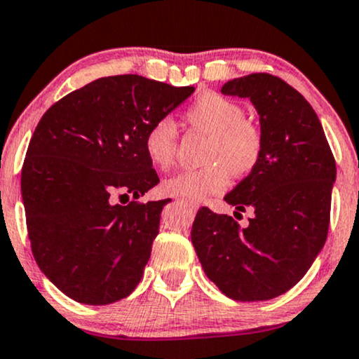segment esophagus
Returning a JSON list of instances; mask_svg holds the SVG:
<instances>
[{
    "label": "esophagus",
    "instance_id": "1",
    "mask_svg": "<svg viewBox=\"0 0 359 359\" xmlns=\"http://www.w3.org/2000/svg\"><path fill=\"white\" fill-rule=\"evenodd\" d=\"M185 205L189 207V209L192 210V212H197V209H198V205L197 204H194V202H185Z\"/></svg>",
    "mask_w": 359,
    "mask_h": 359
}]
</instances>
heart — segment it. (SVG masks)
<instances>
[{"label": "heart", "mask_w": 359, "mask_h": 359, "mask_svg": "<svg viewBox=\"0 0 359 359\" xmlns=\"http://www.w3.org/2000/svg\"><path fill=\"white\" fill-rule=\"evenodd\" d=\"M187 122L209 135L197 170H184L162 182L165 196L202 201L226 191L231 175L244 179L256 170L262 157V135L254 123L244 120V110L222 95L204 93L189 107ZM177 127L163 116L150 125L144 149L154 167L167 170L175 162Z\"/></svg>", "instance_id": "obj_1"}]
</instances>
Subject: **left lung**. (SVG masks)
<instances>
[{
	"mask_svg": "<svg viewBox=\"0 0 359 359\" xmlns=\"http://www.w3.org/2000/svg\"><path fill=\"white\" fill-rule=\"evenodd\" d=\"M221 92L249 98L259 114L261 162L224 197L239 212L250 207L254 217L241 227L201 207L192 244L227 297L267 301L296 286L326 243L336 162L316 111L284 80L250 73Z\"/></svg>",
	"mask_w": 359,
	"mask_h": 359,
	"instance_id": "8db88e82",
	"label": "left lung"
}]
</instances>
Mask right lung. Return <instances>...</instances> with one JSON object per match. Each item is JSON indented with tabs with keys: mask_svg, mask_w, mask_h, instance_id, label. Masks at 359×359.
<instances>
[{
	"mask_svg": "<svg viewBox=\"0 0 359 359\" xmlns=\"http://www.w3.org/2000/svg\"><path fill=\"white\" fill-rule=\"evenodd\" d=\"M138 75L98 79L51 105L21 170L34 261L63 294L103 306L140 283L165 201L137 198L158 184L144 137L194 93ZM133 197L127 206L116 198Z\"/></svg>",
	"mask_w": 359,
	"mask_h": 359,
	"instance_id": "obj_1",
	"label": "right lung"
}]
</instances>
